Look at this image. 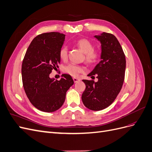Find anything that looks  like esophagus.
<instances>
[{
    "mask_svg": "<svg viewBox=\"0 0 152 152\" xmlns=\"http://www.w3.org/2000/svg\"><path fill=\"white\" fill-rule=\"evenodd\" d=\"M73 81H74L75 83H76V82H79V81L80 80L79 79H78V78H76V77H73Z\"/></svg>",
    "mask_w": 152,
    "mask_h": 152,
    "instance_id": "obj_1",
    "label": "esophagus"
}]
</instances>
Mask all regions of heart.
I'll list each match as a JSON object with an SVG mask.
<instances>
[{"label": "heart", "mask_w": 152, "mask_h": 152, "mask_svg": "<svg viewBox=\"0 0 152 152\" xmlns=\"http://www.w3.org/2000/svg\"><path fill=\"white\" fill-rule=\"evenodd\" d=\"M76 45L79 47L82 51L85 53L86 61L93 65L98 61L100 54L98 50L94 49V44L91 40L87 39H80L76 42ZM59 57L63 60H65L68 56V48L66 45L62 46L59 51ZM84 71V68L75 65V64H68L64 66L63 72L73 77H76Z\"/></svg>", "instance_id": "b5f03b06"}]
</instances>
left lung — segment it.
Here are the masks:
<instances>
[{
    "label": "left lung",
    "instance_id": "8db88e82",
    "mask_svg": "<svg viewBox=\"0 0 152 152\" xmlns=\"http://www.w3.org/2000/svg\"><path fill=\"white\" fill-rule=\"evenodd\" d=\"M102 45L101 61L88 76L98 81L82 80L86 89L82 100L85 107L94 111L103 110L111 104L122 89L126 70V56L117 38L103 32L95 35Z\"/></svg>",
    "mask_w": 152,
    "mask_h": 152
}]
</instances>
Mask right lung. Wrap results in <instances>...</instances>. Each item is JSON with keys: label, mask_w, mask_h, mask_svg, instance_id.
I'll list each match as a JSON object with an SVG mask.
<instances>
[{"label": "right lung", "mask_w": 152, "mask_h": 152, "mask_svg": "<svg viewBox=\"0 0 152 152\" xmlns=\"http://www.w3.org/2000/svg\"><path fill=\"white\" fill-rule=\"evenodd\" d=\"M65 35L49 32L37 35L27 49L21 66L23 86L30 103L44 112H53L65 102L66 91L73 84L72 77L63 74L54 80L49 74L60 63L59 49Z\"/></svg>", "instance_id": "right-lung-1"}]
</instances>
